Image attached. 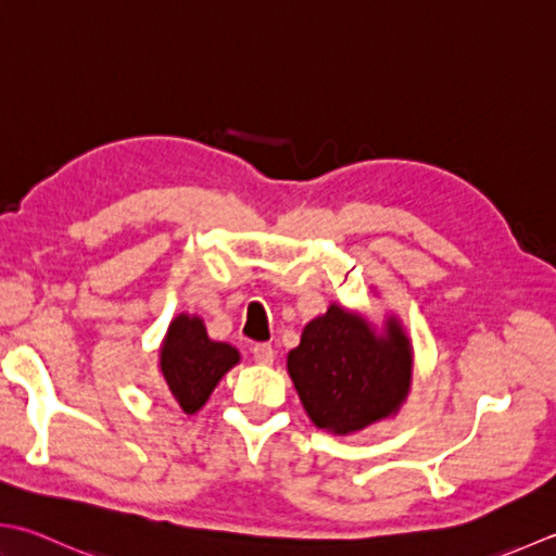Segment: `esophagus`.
I'll return each instance as SVG.
<instances>
[{
    "label": "esophagus",
    "mask_w": 556,
    "mask_h": 556,
    "mask_svg": "<svg viewBox=\"0 0 556 556\" xmlns=\"http://www.w3.org/2000/svg\"><path fill=\"white\" fill-rule=\"evenodd\" d=\"M253 358L257 364H271L275 362V350H271V344H255L253 346Z\"/></svg>",
    "instance_id": "1"
}]
</instances>
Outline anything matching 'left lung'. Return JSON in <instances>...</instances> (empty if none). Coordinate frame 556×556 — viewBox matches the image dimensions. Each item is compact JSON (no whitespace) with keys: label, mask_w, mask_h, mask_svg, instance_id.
Masks as SVG:
<instances>
[{"label":"left lung","mask_w":556,"mask_h":556,"mask_svg":"<svg viewBox=\"0 0 556 556\" xmlns=\"http://www.w3.org/2000/svg\"><path fill=\"white\" fill-rule=\"evenodd\" d=\"M388 332V340H376L356 315L337 306L306 325L287 366L315 427L350 433L400 407L412 354L395 325Z\"/></svg>","instance_id":"left-lung-1"}]
</instances>
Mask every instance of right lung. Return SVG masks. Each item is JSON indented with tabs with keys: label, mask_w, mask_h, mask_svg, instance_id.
Returning <instances> with one entry per match:
<instances>
[{
	"label": "right lung",
	"mask_w": 556,
	"mask_h": 556,
	"mask_svg": "<svg viewBox=\"0 0 556 556\" xmlns=\"http://www.w3.org/2000/svg\"><path fill=\"white\" fill-rule=\"evenodd\" d=\"M233 364H238L236 346L212 342L200 318L178 315L170 323L161 346V374L166 378L168 397L182 412H198Z\"/></svg>",
	"instance_id": "right-lung-1"
}]
</instances>
